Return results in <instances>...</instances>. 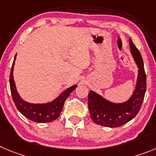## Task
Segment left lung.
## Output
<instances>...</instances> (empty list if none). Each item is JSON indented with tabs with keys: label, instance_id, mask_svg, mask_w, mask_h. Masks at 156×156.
Masks as SVG:
<instances>
[{
	"label": "left lung",
	"instance_id": "obj_1",
	"mask_svg": "<svg viewBox=\"0 0 156 156\" xmlns=\"http://www.w3.org/2000/svg\"><path fill=\"white\" fill-rule=\"evenodd\" d=\"M130 51L138 67L135 90L127 101L122 103L110 101L98 93L90 91L88 105L91 119L96 124L109 128L123 126L136 116L142 106L146 91V75L140 52L129 38Z\"/></svg>",
	"mask_w": 156,
	"mask_h": 156
}]
</instances>
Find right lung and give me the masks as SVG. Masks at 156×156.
Masks as SVG:
<instances>
[{
  "mask_svg": "<svg viewBox=\"0 0 156 156\" xmlns=\"http://www.w3.org/2000/svg\"><path fill=\"white\" fill-rule=\"evenodd\" d=\"M16 56H17V54L14 57V62L11 67V75H10V88H11L13 101L16 107L24 117L27 118L33 122H39V123L53 122L60 115L65 100L70 95V94L76 88L77 85L67 88L53 101H49V102L37 103V104L27 102L21 98L16 88L14 75H13Z\"/></svg>",
  "mask_w": 156,
  "mask_h": 156,
  "instance_id": "right-lung-1",
  "label": "right lung"
}]
</instances>
